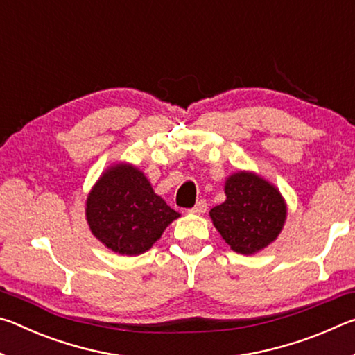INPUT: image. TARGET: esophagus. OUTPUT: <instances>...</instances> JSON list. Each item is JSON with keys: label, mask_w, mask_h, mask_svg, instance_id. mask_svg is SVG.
Returning a JSON list of instances; mask_svg holds the SVG:
<instances>
[{"label": "esophagus", "mask_w": 355, "mask_h": 355, "mask_svg": "<svg viewBox=\"0 0 355 355\" xmlns=\"http://www.w3.org/2000/svg\"><path fill=\"white\" fill-rule=\"evenodd\" d=\"M207 208H208V205H207V202L205 200H199L196 203V207L192 208V213H196V214H203L207 211Z\"/></svg>", "instance_id": "1"}]
</instances>
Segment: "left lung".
<instances>
[{"label":"left lung","mask_w":355,"mask_h":355,"mask_svg":"<svg viewBox=\"0 0 355 355\" xmlns=\"http://www.w3.org/2000/svg\"><path fill=\"white\" fill-rule=\"evenodd\" d=\"M225 202L209 209V218L232 250L254 255L280 235L286 220V202L279 188L250 171L228 175Z\"/></svg>","instance_id":"obj_1"}]
</instances>
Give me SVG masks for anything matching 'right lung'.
Instances as JSON below:
<instances>
[{
    "label": "right lung",
    "mask_w": 355,
    "mask_h": 355,
    "mask_svg": "<svg viewBox=\"0 0 355 355\" xmlns=\"http://www.w3.org/2000/svg\"><path fill=\"white\" fill-rule=\"evenodd\" d=\"M180 213L156 194L139 167L114 163L86 199L89 230L119 255H141L158 241Z\"/></svg>",
    "instance_id": "1"
}]
</instances>
